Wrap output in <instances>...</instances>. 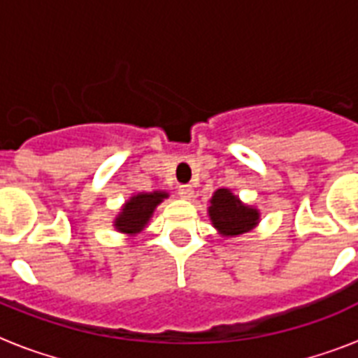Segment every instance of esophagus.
I'll return each instance as SVG.
<instances>
[{
	"mask_svg": "<svg viewBox=\"0 0 358 358\" xmlns=\"http://www.w3.org/2000/svg\"><path fill=\"white\" fill-rule=\"evenodd\" d=\"M178 195L182 196V199H187V201H189L191 196L195 195V189H193L191 185H180V187H178Z\"/></svg>",
	"mask_w": 358,
	"mask_h": 358,
	"instance_id": "34e87169",
	"label": "esophagus"
}]
</instances>
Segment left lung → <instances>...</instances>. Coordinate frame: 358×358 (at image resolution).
Returning <instances> with one entry per match:
<instances>
[{"label":"left lung","instance_id":"obj_1","mask_svg":"<svg viewBox=\"0 0 358 358\" xmlns=\"http://www.w3.org/2000/svg\"><path fill=\"white\" fill-rule=\"evenodd\" d=\"M212 224L223 236H239L250 232L260 221V212L239 201L230 189H217L208 208Z\"/></svg>","mask_w":358,"mask_h":358}]
</instances>
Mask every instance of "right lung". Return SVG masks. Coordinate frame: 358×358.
Masks as SVG:
<instances>
[{
  "instance_id": "1",
  "label": "right lung",
  "mask_w": 358,
  "mask_h": 358,
  "mask_svg": "<svg viewBox=\"0 0 358 358\" xmlns=\"http://www.w3.org/2000/svg\"><path fill=\"white\" fill-rule=\"evenodd\" d=\"M165 191H152V193H137L122 206L120 213L115 219V229L124 234L135 236L145 229L150 221L152 213L157 204H162L163 199H167Z\"/></svg>"
}]
</instances>
